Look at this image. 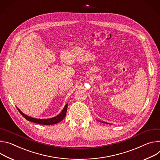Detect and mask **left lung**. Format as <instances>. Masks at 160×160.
<instances>
[{"label": "left lung", "instance_id": "8db88e82", "mask_svg": "<svg viewBox=\"0 0 160 160\" xmlns=\"http://www.w3.org/2000/svg\"><path fill=\"white\" fill-rule=\"evenodd\" d=\"M98 121L101 122H103V123H106V124H109V122H104V121H100V120H98Z\"/></svg>", "mask_w": 160, "mask_h": 160}]
</instances>
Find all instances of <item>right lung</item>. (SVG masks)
<instances>
[{"mask_svg": "<svg viewBox=\"0 0 160 160\" xmlns=\"http://www.w3.org/2000/svg\"><path fill=\"white\" fill-rule=\"evenodd\" d=\"M67 106H68V103H67L64 108L63 109V110L62 111V112L57 115L55 117H53L51 118H49V119H38V118H34L30 116H28L26 114H25L23 112H22L18 108H17V109L18 110V111L20 112V113L28 121L33 122H35L38 124H41V125H55V124H57L59 122H60L66 116V113H67Z\"/></svg>", "mask_w": 160, "mask_h": 160, "instance_id": "obj_1", "label": "right lung"}]
</instances>
